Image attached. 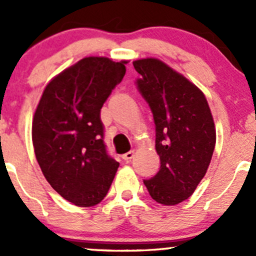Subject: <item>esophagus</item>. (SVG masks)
<instances>
[{
  "mask_svg": "<svg viewBox=\"0 0 256 256\" xmlns=\"http://www.w3.org/2000/svg\"><path fill=\"white\" fill-rule=\"evenodd\" d=\"M134 154H135V151L126 152V154H122V160H125V161H130V160L134 157Z\"/></svg>",
  "mask_w": 256,
  "mask_h": 256,
  "instance_id": "obj_1",
  "label": "esophagus"
}]
</instances>
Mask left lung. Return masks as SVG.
I'll use <instances>...</instances> for the list:
<instances>
[{"instance_id": "1", "label": "left lung", "mask_w": 256, "mask_h": 256, "mask_svg": "<svg viewBox=\"0 0 256 256\" xmlns=\"http://www.w3.org/2000/svg\"><path fill=\"white\" fill-rule=\"evenodd\" d=\"M136 85L154 114L160 171L144 183L152 200L176 206L188 200L204 177L216 128L204 94L160 59L134 62Z\"/></svg>"}]
</instances>
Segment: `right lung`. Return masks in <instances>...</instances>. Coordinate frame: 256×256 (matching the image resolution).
I'll return each instance as SVG.
<instances>
[{
    "instance_id": "1",
    "label": "right lung",
    "mask_w": 256,
    "mask_h": 256,
    "mask_svg": "<svg viewBox=\"0 0 256 256\" xmlns=\"http://www.w3.org/2000/svg\"><path fill=\"white\" fill-rule=\"evenodd\" d=\"M126 63L82 58L48 82L33 116L38 164L53 190L78 207L102 202L118 168L108 154L100 112Z\"/></svg>"
}]
</instances>
